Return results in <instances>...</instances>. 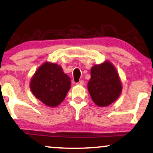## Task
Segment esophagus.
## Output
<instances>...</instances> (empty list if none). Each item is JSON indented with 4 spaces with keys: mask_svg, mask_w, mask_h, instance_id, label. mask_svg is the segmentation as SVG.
<instances>
[{
    "mask_svg": "<svg viewBox=\"0 0 153 153\" xmlns=\"http://www.w3.org/2000/svg\"><path fill=\"white\" fill-rule=\"evenodd\" d=\"M84 84H85V82L83 80H79L78 82L76 83V85H84Z\"/></svg>",
    "mask_w": 153,
    "mask_h": 153,
    "instance_id": "34e87169",
    "label": "esophagus"
}]
</instances>
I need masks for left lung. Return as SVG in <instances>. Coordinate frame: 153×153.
I'll list each match as a JSON object with an SVG mask.
<instances>
[{
    "mask_svg": "<svg viewBox=\"0 0 153 153\" xmlns=\"http://www.w3.org/2000/svg\"><path fill=\"white\" fill-rule=\"evenodd\" d=\"M87 88L96 105L107 107L119 98L123 87L115 66L107 60L91 68Z\"/></svg>",
    "mask_w": 153,
    "mask_h": 153,
    "instance_id": "8db88e82",
    "label": "left lung"
}]
</instances>
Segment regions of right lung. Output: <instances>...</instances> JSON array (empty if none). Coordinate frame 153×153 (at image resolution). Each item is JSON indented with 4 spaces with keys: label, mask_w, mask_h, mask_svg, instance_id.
I'll return each mask as SVG.
<instances>
[{
    "label": "right lung",
    "mask_w": 153,
    "mask_h": 153,
    "mask_svg": "<svg viewBox=\"0 0 153 153\" xmlns=\"http://www.w3.org/2000/svg\"><path fill=\"white\" fill-rule=\"evenodd\" d=\"M30 87L34 97L46 106L55 107L65 98L71 88V78L62 66L46 62L34 73Z\"/></svg>",
    "instance_id": "add662e5"
}]
</instances>
